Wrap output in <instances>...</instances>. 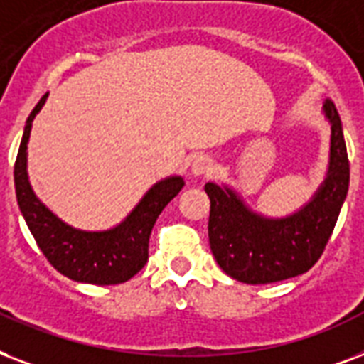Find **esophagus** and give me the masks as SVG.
Returning <instances> with one entry per match:
<instances>
[{
  "instance_id": "1",
  "label": "esophagus",
  "mask_w": 364,
  "mask_h": 364,
  "mask_svg": "<svg viewBox=\"0 0 364 364\" xmlns=\"http://www.w3.org/2000/svg\"><path fill=\"white\" fill-rule=\"evenodd\" d=\"M214 168L213 159L208 156H199L193 159L191 163V174H196V176H203V174H210Z\"/></svg>"
}]
</instances>
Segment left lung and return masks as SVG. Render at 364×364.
Returning <instances> with one entry per match:
<instances>
[{
    "mask_svg": "<svg viewBox=\"0 0 364 364\" xmlns=\"http://www.w3.org/2000/svg\"><path fill=\"white\" fill-rule=\"evenodd\" d=\"M325 115L332 131L328 173L302 210L287 218H264L226 186L205 184L210 199L208 243L230 277L247 284L277 283L306 273L323 255L349 188L348 150L332 100L325 102Z\"/></svg>",
    "mask_w": 364,
    "mask_h": 364,
    "instance_id": "1",
    "label": "left lung"
}]
</instances>
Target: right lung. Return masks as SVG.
Returning <instances> with one entry per match:
<instances>
[{"mask_svg":"<svg viewBox=\"0 0 364 364\" xmlns=\"http://www.w3.org/2000/svg\"><path fill=\"white\" fill-rule=\"evenodd\" d=\"M45 100L47 95L41 97L32 114L28 115L15 161L16 201L22 216L38 247L56 272L80 283H125L146 266L154 224L168 201L178 196L184 180L180 176H171L151 186L150 191L142 197V201L138 203L125 220L108 232H81L68 226L39 201L28 182V138L33 117Z\"/></svg>","mask_w":364,"mask_h":364,"instance_id":"add662e5","label":"right lung"}]
</instances>
